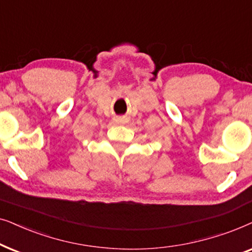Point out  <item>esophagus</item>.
<instances>
[{"label": "esophagus", "instance_id": "esophagus-1", "mask_svg": "<svg viewBox=\"0 0 252 252\" xmlns=\"http://www.w3.org/2000/svg\"><path fill=\"white\" fill-rule=\"evenodd\" d=\"M116 121H117V123H120V124H124V123L128 122V120H126V117H119Z\"/></svg>", "mask_w": 252, "mask_h": 252}]
</instances>
